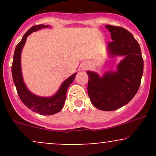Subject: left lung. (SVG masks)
<instances>
[{"label": "left lung", "mask_w": 156, "mask_h": 156, "mask_svg": "<svg viewBox=\"0 0 156 156\" xmlns=\"http://www.w3.org/2000/svg\"><path fill=\"white\" fill-rule=\"evenodd\" d=\"M112 42L107 44L110 58L123 56L116 70H108L101 77L87 71L88 94L94 107L102 111H114L128 104L136 95L144 69L140 46L133 36L122 27L105 26Z\"/></svg>", "instance_id": "left-lung-1"}]
</instances>
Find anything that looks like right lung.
I'll return each instance as SVG.
<instances>
[{"label":"right lung","mask_w":156,"mask_h":156,"mask_svg":"<svg viewBox=\"0 0 156 156\" xmlns=\"http://www.w3.org/2000/svg\"><path fill=\"white\" fill-rule=\"evenodd\" d=\"M44 28H51V26L46 25H37L31 27L25 34L20 42L16 46L15 53H14L13 63L12 66V73L14 83L17 89V94L20 98L21 101L31 109L32 112L38 113L41 115H52L59 112L63 108L64 102L66 100V93L69 85L73 83L76 78V73L67 78L59 89L51 97H40L32 93L25 83L23 78L22 70H21V53L26 42L28 36L34 31H39Z\"/></svg>","instance_id":"right-lung-1"}]
</instances>
